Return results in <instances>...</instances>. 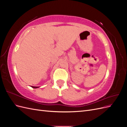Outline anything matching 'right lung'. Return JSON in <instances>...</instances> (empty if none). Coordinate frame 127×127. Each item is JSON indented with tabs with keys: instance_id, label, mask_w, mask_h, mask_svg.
<instances>
[{
	"instance_id": "1",
	"label": "right lung",
	"mask_w": 127,
	"mask_h": 127,
	"mask_svg": "<svg viewBox=\"0 0 127 127\" xmlns=\"http://www.w3.org/2000/svg\"><path fill=\"white\" fill-rule=\"evenodd\" d=\"M31 87L33 88H39V86L37 87V86H31Z\"/></svg>"
}]
</instances>
